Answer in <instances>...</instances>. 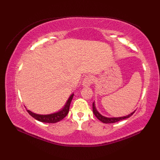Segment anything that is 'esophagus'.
<instances>
[{
    "instance_id": "34e87169",
    "label": "esophagus",
    "mask_w": 160,
    "mask_h": 160,
    "mask_svg": "<svg viewBox=\"0 0 160 160\" xmlns=\"http://www.w3.org/2000/svg\"><path fill=\"white\" fill-rule=\"evenodd\" d=\"M93 82V76H87L84 78L82 81V85L84 87H89L91 85V84Z\"/></svg>"
}]
</instances>
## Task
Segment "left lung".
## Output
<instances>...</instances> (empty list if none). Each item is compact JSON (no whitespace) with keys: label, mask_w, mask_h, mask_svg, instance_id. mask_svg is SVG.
I'll list each match as a JSON object with an SVG mask.
<instances>
[{"label":"left lung","mask_w":160,"mask_h":160,"mask_svg":"<svg viewBox=\"0 0 160 160\" xmlns=\"http://www.w3.org/2000/svg\"><path fill=\"white\" fill-rule=\"evenodd\" d=\"M93 112L94 115H96V117L98 119V120H100L102 122L105 124H111V123H115V122H119L122 120H124V119L128 118L129 117H131V115L135 113V111L132 112L131 114H129L127 116H124V117H120V118H106L104 116H102L101 114L98 113V111L96 110V107H95V103H93Z\"/></svg>","instance_id":"left-lung-1"}]
</instances>
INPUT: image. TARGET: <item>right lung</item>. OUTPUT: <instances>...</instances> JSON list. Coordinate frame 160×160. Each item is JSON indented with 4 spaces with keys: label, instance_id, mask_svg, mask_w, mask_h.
<instances>
[{
    "label": "right lung",
    "instance_id": "obj_1",
    "mask_svg": "<svg viewBox=\"0 0 160 160\" xmlns=\"http://www.w3.org/2000/svg\"><path fill=\"white\" fill-rule=\"evenodd\" d=\"M73 94L71 95L69 100H67L65 106L62 108V110L60 111L57 113H53V114H49V115H39L36 114L34 113H32V111L29 110H27L29 113V114L32 116L33 118H35L36 120H38L42 122H46V123H56V122H59L62 120L63 118L67 116V115L69 113V107L71 102L73 99Z\"/></svg>",
    "mask_w": 160,
    "mask_h": 160
}]
</instances>
